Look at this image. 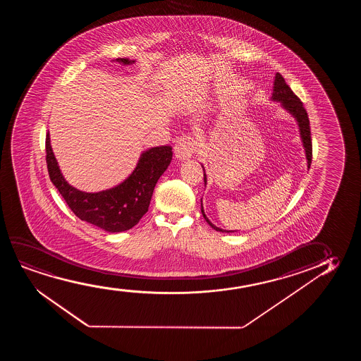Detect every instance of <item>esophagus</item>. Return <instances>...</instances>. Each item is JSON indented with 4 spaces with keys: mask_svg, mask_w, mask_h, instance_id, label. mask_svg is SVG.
Wrapping results in <instances>:
<instances>
[{
    "mask_svg": "<svg viewBox=\"0 0 361 361\" xmlns=\"http://www.w3.org/2000/svg\"><path fill=\"white\" fill-rule=\"evenodd\" d=\"M173 153L178 160H186L197 153V144L190 135H181L173 147Z\"/></svg>",
    "mask_w": 361,
    "mask_h": 361,
    "instance_id": "esophagus-1",
    "label": "esophagus"
}]
</instances>
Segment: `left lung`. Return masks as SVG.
Here are the masks:
<instances>
[{
	"instance_id": "8db88e82",
	"label": "left lung",
	"mask_w": 361,
	"mask_h": 361,
	"mask_svg": "<svg viewBox=\"0 0 361 361\" xmlns=\"http://www.w3.org/2000/svg\"><path fill=\"white\" fill-rule=\"evenodd\" d=\"M272 99L275 101H280L282 106L290 112V114L295 116V118L298 122V127H300V132H301L302 142H303V147L306 150L307 163H308V168L311 166L312 164V139H311V127H310V119H308V114L301 99L297 97L296 94H293V91L290 89V86L286 84L285 79L282 78L281 74L277 73L275 76V82H274V92H272ZM204 176V183H206V175ZM201 212H202L203 217L207 221L208 224L219 232H226L221 228H217L213 226L212 223L208 221L206 214L203 212V207H201Z\"/></svg>"
}]
</instances>
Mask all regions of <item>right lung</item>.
Returning <instances> with one entry per match:
<instances>
[{
	"instance_id": "1",
	"label": "right lung",
	"mask_w": 361,
	"mask_h": 361,
	"mask_svg": "<svg viewBox=\"0 0 361 361\" xmlns=\"http://www.w3.org/2000/svg\"><path fill=\"white\" fill-rule=\"evenodd\" d=\"M117 60L123 64L132 63L123 58ZM171 149L169 145L149 149L142 154L137 168L124 183L96 193L82 192L65 181L50 147L49 133L45 138V160L51 183L75 216L116 233L133 228L148 212L154 188L173 159Z\"/></svg>"
}]
</instances>
